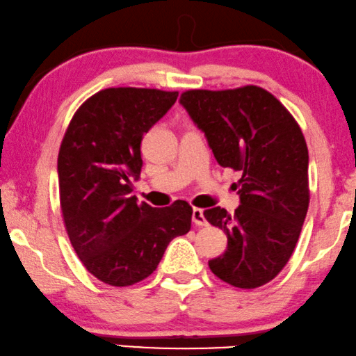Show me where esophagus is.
<instances>
[{
  "label": "esophagus",
  "instance_id": "34e87169",
  "mask_svg": "<svg viewBox=\"0 0 356 356\" xmlns=\"http://www.w3.org/2000/svg\"><path fill=\"white\" fill-rule=\"evenodd\" d=\"M192 221L195 226H208V221H207V218H204L203 209H200V208H193Z\"/></svg>",
  "mask_w": 356,
  "mask_h": 356
}]
</instances>
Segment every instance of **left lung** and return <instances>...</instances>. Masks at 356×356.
Segmentation results:
<instances>
[{"instance_id":"obj_1","label":"left lung","mask_w":356,"mask_h":356,"mask_svg":"<svg viewBox=\"0 0 356 356\" xmlns=\"http://www.w3.org/2000/svg\"><path fill=\"white\" fill-rule=\"evenodd\" d=\"M180 103L207 135L218 163L242 174L235 213L219 207L203 213L227 235L226 252L208 266L234 287H261L287 264L307 218L308 147L302 129L257 85L187 90Z\"/></svg>"}]
</instances>
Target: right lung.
Segmentation results:
<instances>
[{
  "instance_id": "obj_1",
  "label": "right lung",
  "mask_w": 356,
  "mask_h": 356,
  "mask_svg": "<svg viewBox=\"0 0 356 356\" xmlns=\"http://www.w3.org/2000/svg\"><path fill=\"white\" fill-rule=\"evenodd\" d=\"M177 97L158 88L99 90L74 113L59 147L64 227L85 269L113 287L147 279L169 242L192 226L193 209L184 200L153 208L130 197L143 135Z\"/></svg>"
}]
</instances>
